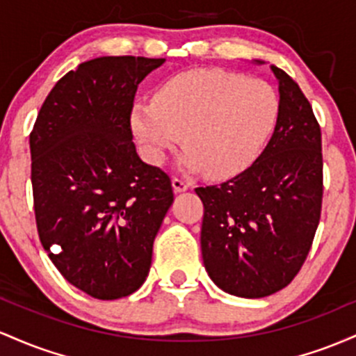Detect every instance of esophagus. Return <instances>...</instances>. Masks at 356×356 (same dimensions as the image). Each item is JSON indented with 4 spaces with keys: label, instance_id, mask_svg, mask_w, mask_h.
Masks as SVG:
<instances>
[{
    "label": "esophagus",
    "instance_id": "1",
    "mask_svg": "<svg viewBox=\"0 0 356 356\" xmlns=\"http://www.w3.org/2000/svg\"><path fill=\"white\" fill-rule=\"evenodd\" d=\"M171 185H173L175 191H185V190L190 188L188 179H183V178H178V177H173V179H171Z\"/></svg>",
    "mask_w": 356,
    "mask_h": 356
}]
</instances>
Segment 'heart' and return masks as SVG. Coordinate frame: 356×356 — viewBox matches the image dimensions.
<instances>
[{"mask_svg":"<svg viewBox=\"0 0 356 356\" xmlns=\"http://www.w3.org/2000/svg\"><path fill=\"white\" fill-rule=\"evenodd\" d=\"M277 118L279 97L267 82L198 69L168 79L154 101L136 102L131 126L153 165L165 161L183 134V165L232 178L255 161Z\"/></svg>","mask_w":356,"mask_h":356,"instance_id":"b5f03b06","label":"heart"}]
</instances>
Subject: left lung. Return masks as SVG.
I'll use <instances>...</instances> for the list:
<instances>
[{
	"label": "left lung",
	"instance_id": "1",
	"mask_svg": "<svg viewBox=\"0 0 356 356\" xmlns=\"http://www.w3.org/2000/svg\"><path fill=\"white\" fill-rule=\"evenodd\" d=\"M279 118L252 166L222 185L200 186L202 255L211 281L241 298H264L296 277L316 234L323 203L321 127L284 70Z\"/></svg>",
	"mask_w": 356,
	"mask_h": 356
}]
</instances>
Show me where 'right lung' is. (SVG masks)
<instances>
[{"instance_id":"obj_1","label":"right lung","mask_w":356,"mask_h":356,"mask_svg":"<svg viewBox=\"0 0 356 356\" xmlns=\"http://www.w3.org/2000/svg\"><path fill=\"white\" fill-rule=\"evenodd\" d=\"M163 62L81 63L55 83L30 133L40 242L60 274L95 299L139 289L173 203L170 177L141 161L131 129L138 83Z\"/></svg>"}]
</instances>
